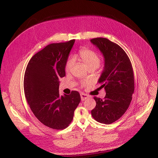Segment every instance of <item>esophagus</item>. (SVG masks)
I'll use <instances>...</instances> for the list:
<instances>
[{
  "instance_id": "34e87169",
  "label": "esophagus",
  "mask_w": 158,
  "mask_h": 158,
  "mask_svg": "<svg viewBox=\"0 0 158 158\" xmlns=\"http://www.w3.org/2000/svg\"><path fill=\"white\" fill-rule=\"evenodd\" d=\"M80 97H81V100H82V101H84V100H85L89 98L88 95L87 94H81Z\"/></svg>"
}]
</instances>
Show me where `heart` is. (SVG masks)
<instances>
[{
	"mask_svg": "<svg viewBox=\"0 0 158 158\" xmlns=\"http://www.w3.org/2000/svg\"><path fill=\"white\" fill-rule=\"evenodd\" d=\"M79 56L80 59L84 62L88 69L95 68L96 69L101 63L100 56L93 50L89 49H83L79 52ZM75 59L73 56H69L65 63V70L70 72L74 65Z\"/></svg>",
	"mask_w": 158,
	"mask_h": 158,
	"instance_id": "heart-1",
	"label": "heart"
}]
</instances>
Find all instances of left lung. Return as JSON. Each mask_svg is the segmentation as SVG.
Instances as JSON below:
<instances>
[{
  "label": "left lung",
  "mask_w": 158,
  "mask_h": 158,
  "mask_svg": "<svg viewBox=\"0 0 158 158\" xmlns=\"http://www.w3.org/2000/svg\"><path fill=\"white\" fill-rule=\"evenodd\" d=\"M102 52L104 69L98 82L104 89V99L94 97L96 106L92 115L99 123L109 125L115 122L126 112L135 91V78L132 64L121 47L106 38L90 40Z\"/></svg>",
  "instance_id": "8db88e82"
}]
</instances>
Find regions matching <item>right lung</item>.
<instances>
[{"label":"right lung","instance_id":"1","mask_svg":"<svg viewBox=\"0 0 158 158\" xmlns=\"http://www.w3.org/2000/svg\"><path fill=\"white\" fill-rule=\"evenodd\" d=\"M75 40L51 44L33 55L28 63L23 89L35 117L55 130L68 127L81 100L77 91L60 95L59 79L65 76V63Z\"/></svg>","mask_w":158,"mask_h":158}]
</instances>
